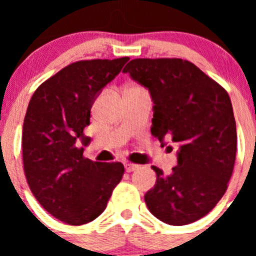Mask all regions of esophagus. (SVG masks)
Listing matches in <instances>:
<instances>
[{
	"label": "esophagus",
	"mask_w": 256,
	"mask_h": 256,
	"mask_svg": "<svg viewBox=\"0 0 256 256\" xmlns=\"http://www.w3.org/2000/svg\"><path fill=\"white\" fill-rule=\"evenodd\" d=\"M138 164H130V162H128V164H125V170L126 172H132V171H136V170H138Z\"/></svg>",
	"instance_id": "1"
}]
</instances>
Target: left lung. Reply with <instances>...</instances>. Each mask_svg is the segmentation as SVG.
<instances>
[{"label":"left lung","instance_id":"8db88e82","mask_svg":"<svg viewBox=\"0 0 256 256\" xmlns=\"http://www.w3.org/2000/svg\"><path fill=\"white\" fill-rule=\"evenodd\" d=\"M122 72L151 94L152 135L180 144L170 176L152 166L157 180L144 194L147 208L171 226L203 218L226 193L236 164V126L228 92L180 58L132 59Z\"/></svg>","mask_w":256,"mask_h":256}]
</instances>
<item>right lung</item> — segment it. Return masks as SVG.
<instances>
[{"label": "right lung", "mask_w": 256, "mask_h": 256, "mask_svg": "<svg viewBox=\"0 0 256 256\" xmlns=\"http://www.w3.org/2000/svg\"><path fill=\"white\" fill-rule=\"evenodd\" d=\"M128 59L74 62L42 82L28 104L22 131L26 180L38 203L69 226L98 218L124 176L121 162L85 158L76 141L89 142L82 130L92 102Z\"/></svg>", "instance_id": "right-lung-1"}]
</instances>
